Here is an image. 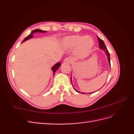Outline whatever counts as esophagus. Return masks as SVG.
<instances>
[{"instance_id":"obj_1","label":"esophagus","mask_w":134,"mask_h":134,"mask_svg":"<svg viewBox=\"0 0 134 134\" xmlns=\"http://www.w3.org/2000/svg\"><path fill=\"white\" fill-rule=\"evenodd\" d=\"M72 62V59L70 58H67L64 60V63H71Z\"/></svg>"}]
</instances>
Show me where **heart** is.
<instances>
[{
    "instance_id": "1",
    "label": "heart",
    "mask_w": 134,
    "mask_h": 134,
    "mask_svg": "<svg viewBox=\"0 0 134 134\" xmlns=\"http://www.w3.org/2000/svg\"><path fill=\"white\" fill-rule=\"evenodd\" d=\"M94 44L90 36L71 35L65 37L62 41L63 46L67 50H74L78 58H86L89 54Z\"/></svg>"
}]
</instances>
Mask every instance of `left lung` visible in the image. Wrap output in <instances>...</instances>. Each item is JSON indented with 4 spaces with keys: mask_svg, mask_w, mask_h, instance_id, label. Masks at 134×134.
I'll use <instances>...</instances> for the list:
<instances>
[{
    "mask_svg": "<svg viewBox=\"0 0 134 134\" xmlns=\"http://www.w3.org/2000/svg\"><path fill=\"white\" fill-rule=\"evenodd\" d=\"M98 42H99V47H100V49L103 50L104 51L105 54H106V55H107V58H108V63H109V66L111 67L110 55H109V52H108V50H107V47H106V45H105V44H104V42H103V40H101V39H100V38H99V37H98ZM70 80H71V84H72V82H71V78H70ZM74 90H75L77 92H78V93H79V92H80L79 91L76 90L74 88ZM94 92H92V93H89V94H90V93H94ZM82 94H86V93H83V92H82Z\"/></svg>",
    "mask_w": 134,
    "mask_h": 134,
    "instance_id": "obj_1",
    "label": "left lung"
}]
</instances>
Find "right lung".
<instances>
[{
	"label": "right lung",
	"mask_w": 134,
	"mask_h": 134,
	"mask_svg": "<svg viewBox=\"0 0 134 134\" xmlns=\"http://www.w3.org/2000/svg\"><path fill=\"white\" fill-rule=\"evenodd\" d=\"M46 32V31H42V30H39V29H36V30H33V31H32L31 32V33L29 35H28V36H27V37L23 40L22 42H25L26 41H27V40H29V39H30V38L33 37V35H34L35 33H36V32H41V33H44V32ZM61 64H62V63L59 62V63H56L54 66H52L51 69H52V71H53L54 76V75H55V73L56 71L59 68Z\"/></svg>",
	"instance_id": "add662e5"
}]
</instances>
